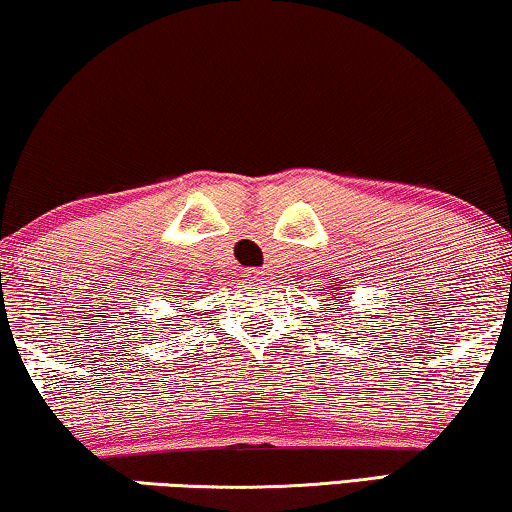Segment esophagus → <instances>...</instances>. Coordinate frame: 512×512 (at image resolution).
Listing matches in <instances>:
<instances>
[{
  "instance_id": "1",
  "label": "esophagus",
  "mask_w": 512,
  "mask_h": 512,
  "mask_svg": "<svg viewBox=\"0 0 512 512\" xmlns=\"http://www.w3.org/2000/svg\"><path fill=\"white\" fill-rule=\"evenodd\" d=\"M247 277L251 281H258V279L265 277V270H261V267H251V270H247Z\"/></svg>"
}]
</instances>
